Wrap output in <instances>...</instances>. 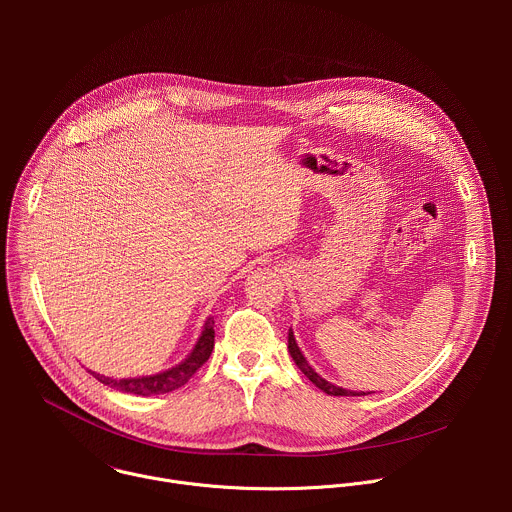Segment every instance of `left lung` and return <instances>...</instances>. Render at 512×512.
<instances>
[{
  "mask_svg": "<svg viewBox=\"0 0 512 512\" xmlns=\"http://www.w3.org/2000/svg\"><path fill=\"white\" fill-rule=\"evenodd\" d=\"M287 350H289V354H291V358H294V362L298 364V369L318 387V389H322L324 393H328V395H334V397H358V395H367V393H358V391H348V389H342V387H338V385H334V383H330V381H326V379H322L312 367H310V362L306 360V356L302 354V350H300V346H298V342H296V336H294V330L289 328V332H287Z\"/></svg>",
  "mask_w": 512,
  "mask_h": 512,
  "instance_id": "obj_1",
  "label": "left lung"
}]
</instances>
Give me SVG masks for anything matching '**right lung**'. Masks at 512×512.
Wrapping results in <instances>:
<instances>
[{
  "label": "right lung",
  "mask_w": 512,
  "mask_h": 512,
  "mask_svg": "<svg viewBox=\"0 0 512 512\" xmlns=\"http://www.w3.org/2000/svg\"><path fill=\"white\" fill-rule=\"evenodd\" d=\"M212 348H214V318H206L202 332H200L194 348L190 350V354L168 371L148 375V377L119 379V381L105 377V375H97V373H91V375L97 381H101L103 385H109L121 393H133V395H143V397L164 395V393H172V391L180 389L182 385H186L190 381V377L208 360Z\"/></svg>",
  "instance_id": "add662e5"
}]
</instances>
